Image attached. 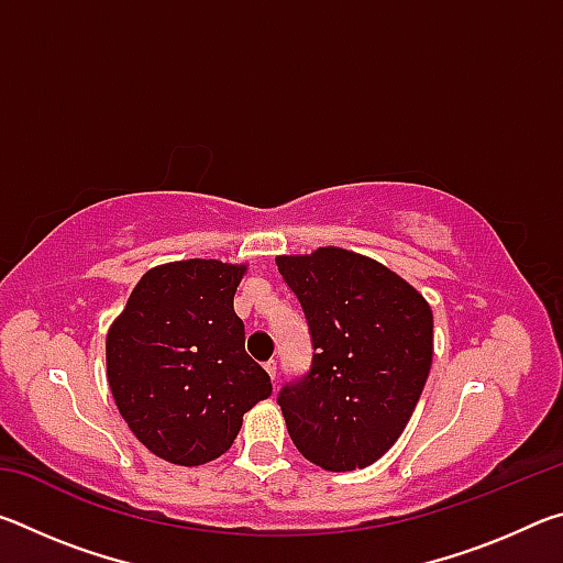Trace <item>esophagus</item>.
<instances>
[{
  "mask_svg": "<svg viewBox=\"0 0 563 563\" xmlns=\"http://www.w3.org/2000/svg\"><path fill=\"white\" fill-rule=\"evenodd\" d=\"M265 373L271 375V379H275V375H278V362H275V360L265 362Z\"/></svg>",
  "mask_w": 563,
  "mask_h": 563,
  "instance_id": "1",
  "label": "esophagus"
}]
</instances>
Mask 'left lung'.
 Wrapping results in <instances>:
<instances>
[{"label":"left lung","mask_w":563,"mask_h":563,"mask_svg":"<svg viewBox=\"0 0 563 563\" xmlns=\"http://www.w3.org/2000/svg\"><path fill=\"white\" fill-rule=\"evenodd\" d=\"M312 342L308 375L278 395L298 452L328 472L377 462L412 417L432 367V310L383 263L345 247L278 255Z\"/></svg>","instance_id":"left-lung-1"}]
</instances>
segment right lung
<instances>
[{"instance_id":"obj_1","label":"right lung","mask_w":563,"mask_h":563,"mask_svg":"<svg viewBox=\"0 0 563 563\" xmlns=\"http://www.w3.org/2000/svg\"><path fill=\"white\" fill-rule=\"evenodd\" d=\"M245 271L203 258L158 265L109 328L107 377L119 412L170 464L198 466L231 450L243 415L273 393L233 310Z\"/></svg>"}]
</instances>
